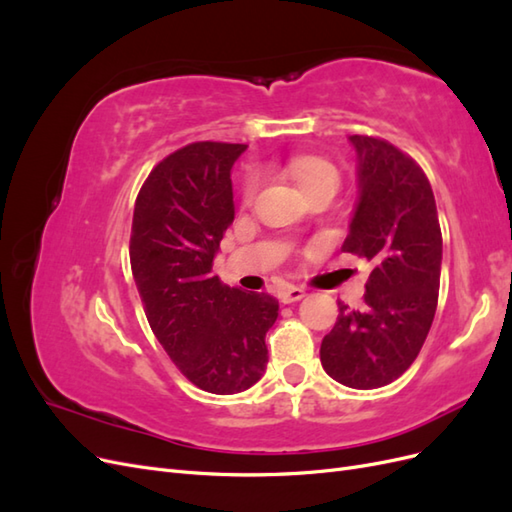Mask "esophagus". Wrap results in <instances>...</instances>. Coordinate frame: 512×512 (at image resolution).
Instances as JSON below:
<instances>
[{"mask_svg":"<svg viewBox=\"0 0 512 512\" xmlns=\"http://www.w3.org/2000/svg\"><path fill=\"white\" fill-rule=\"evenodd\" d=\"M305 297V290L299 286H286L280 290V301L282 303H294V301H301Z\"/></svg>","mask_w":512,"mask_h":512,"instance_id":"obj_1","label":"esophagus"}]
</instances>
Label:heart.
I'll return each mask as SVG.
<instances>
[{"label":"heart","instance_id":"obj_1","mask_svg":"<svg viewBox=\"0 0 512 512\" xmlns=\"http://www.w3.org/2000/svg\"><path fill=\"white\" fill-rule=\"evenodd\" d=\"M284 170L299 185L305 196L314 194L318 190H335L339 188V170L320 156H312V153H294L286 162ZM258 188L256 175H247L241 188L243 203H252L254 194Z\"/></svg>","mask_w":512,"mask_h":512}]
</instances>
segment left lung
Instances as JSON below:
<instances>
[{"mask_svg":"<svg viewBox=\"0 0 512 512\" xmlns=\"http://www.w3.org/2000/svg\"><path fill=\"white\" fill-rule=\"evenodd\" d=\"M359 205L342 252L371 262L365 307L339 301L320 361L350 389H378L414 363L438 307L442 230L423 168L378 136L352 134Z\"/></svg>","mask_w":512,"mask_h":512,"instance_id":"1","label":"left lung"}]
</instances>
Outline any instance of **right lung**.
Segmentation results:
<instances>
[{
    "label": "right lung",
    "mask_w": 512,
    "mask_h": 512,
    "mask_svg": "<svg viewBox=\"0 0 512 512\" xmlns=\"http://www.w3.org/2000/svg\"><path fill=\"white\" fill-rule=\"evenodd\" d=\"M245 147L198 141L170 153L145 179L132 218L130 265L149 327L181 374L215 395L262 378L280 309L271 294L228 288L213 273L235 220L230 168Z\"/></svg>",
    "instance_id": "add662e5"
}]
</instances>
